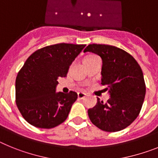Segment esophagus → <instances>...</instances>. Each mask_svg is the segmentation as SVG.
<instances>
[{
  "label": "esophagus",
  "mask_w": 158,
  "mask_h": 158,
  "mask_svg": "<svg viewBox=\"0 0 158 158\" xmlns=\"http://www.w3.org/2000/svg\"><path fill=\"white\" fill-rule=\"evenodd\" d=\"M86 95H87V94H85V93H83V92H79V93H78V98H80V99H82V98H83L84 97H86Z\"/></svg>",
  "instance_id": "obj_1"
}]
</instances>
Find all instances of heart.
Listing matches in <instances>:
<instances>
[{"mask_svg":"<svg viewBox=\"0 0 158 158\" xmlns=\"http://www.w3.org/2000/svg\"><path fill=\"white\" fill-rule=\"evenodd\" d=\"M94 56H93V55H90V56H86V57H85V58H84V60H83V61H86V60H90V59L93 58V57H94Z\"/></svg>","mask_w":158,"mask_h":158,"instance_id":"obj_1","label":"heart"}]
</instances>
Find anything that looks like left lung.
Returning a JSON list of instances; mask_svg holds the SVG:
<instances>
[{
	"label": "left lung",
	"mask_w": 158,
	"mask_h": 158,
	"mask_svg": "<svg viewBox=\"0 0 158 158\" xmlns=\"http://www.w3.org/2000/svg\"><path fill=\"white\" fill-rule=\"evenodd\" d=\"M93 52L102 60V85L107 86L110 98L88 110L91 123L106 132L127 128L139 114L145 95L142 68L131 55L117 47L89 44L83 52Z\"/></svg>",
	"instance_id": "left-lung-1"
}]
</instances>
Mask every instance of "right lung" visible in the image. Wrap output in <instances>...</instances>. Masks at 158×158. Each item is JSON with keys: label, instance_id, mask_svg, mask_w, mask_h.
Wrapping results in <instances>:
<instances>
[{"label": "right lung", "instance_id": "right-lung-1", "mask_svg": "<svg viewBox=\"0 0 158 158\" xmlns=\"http://www.w3.org/2000/svg\"><path fill=\"white\" fill-rule=\"evenodd\" d=\"M85 44H57L35 51L27 59L16 79V103L29 124L51 129L67 119L77 99L75 91L56 92L58 77H65L69 67Z\"/></svg>", "mask_w": 158, "mask_h": 158}]
</instances>
